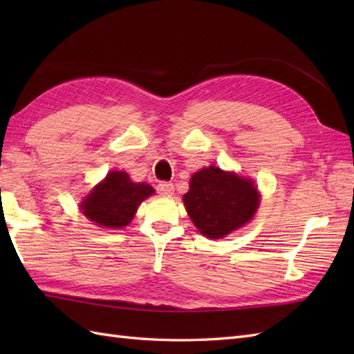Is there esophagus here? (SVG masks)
Listing matches in <instances>:
<instances>
[{"mask_svg":"<svg viewBox=\"0 0 354 354\" xmlns=\"http://www.w3.org/2000/svg\"><path fill=\"white\" fill-rule=\"evenodd\" d=\"M156 190H158V193H161V194H165V196H170V194L173 193V184L171 183H160L156 185Z\"/></svg>","mask_w":354,"mask_h":354,"instance_id":"obj_1","label":"esophagus"}]
</instances>
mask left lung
I'll use <instances>...</instances> for the list:
<instances>
[{
    "label": "left lung",
    "mask_w": 354,
    "mask_h": 354,
    "mask_svg": "<svg viewBox=\"0 0 354 354\" xmlns=\"http://www.w3.org/2000/svg\"><path fill=\"white\" fill-rule=\"evenodd\" d=\"M183 201L202 236L222 239L252 219L260 193L252 179L209 165L192 176Z\"/></svg>",
    "instance_id": "obj_1"
}]
</instances>
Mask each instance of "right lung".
Masks as SVG:
<instances>
[{
    "instance_id": "obj_1",
    "label": "right lung",
    "mask_w": 354,
    "mask_h": 354,
    "mask_svg": "<svg viewBox=\"0 0 354 354\" xmlns=\"http://www.w3.org/2000/svg\"><path fill=\"white\" fill-rule=\"evenodd\" d=\"M153 193L152 185L133 183L126 171L114 170L86 194L80 209L97 227L118 230L131 223L141 202Z\"/></svg>"
}]
</instances>
